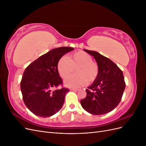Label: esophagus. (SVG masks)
Listing matches in <instances>:
<instances>
[{
	"label": "esophagus",
	"instance_id": "esophagus-1",
	"mask_svg": "<svg viewBox=\"0 0 146 146\" xmlns=\"http://www.w3.org/2000/svg\"><path fill=\"white\" fill-rule=\"evenodd\" d=\"M70 91H79L78 89H75V88H71V89L70 90Z\"/></svg>",
	"mask_w": 146,
	"mask_h": 146
}]
</instances>
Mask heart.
<instances>
[{
  "mask_svg": "<svg viewBox=\"0 0 146 146\" xmlns=\"http://www.w3.org/2000/svg\"><path fill=\"white\" fill-rule=\"evenodd\" d=\"M56 69L63 78H67L76 70V74L69 77L64 81L66 86L80 88L87 83L94 82L99 73V66L92 60L91 56L82 50L61 57L58 60Z\"/></svg>",
  "mask_w": 146,
  "mask_h": 146,
  "instance_id": "b5f03b06",
  "label": "heart"
}]
</instances>
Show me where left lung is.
<instances>
[{"mask_svg": "<svg viewBox=\"0 0 146 146\" xmlns=\"http://www.w3.org/2000/svg\"><path fill=\"white\" fill-rule=\"evenodd\" d=\"M94 56L99 68L98 78L86 90L80 101L83 108L94 115L108 113L120 103L125 88L122 70L114 62L99 52L84 49Z\"/></svg>", "mask_w": 146, "mask_h": 146, "instance_id": "8db88e82", "label": "left lung"}]
</instances>
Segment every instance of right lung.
I'll list each match as a JSON object with an SVG mask.
<instances>
[{"instance_id":"add662e5","label":"right lung","mask_w":146,"mask_h":146,"mask_svg":"<svg viewBox=\"0 0 146 146\" xmlns=\"http://www.w3.org/2000/svg\"><path fill=\"white\" fill-rule=\"evenodd\" d=\"M72 47H61L52 49L30 64L23 73L21 90L24 104L31 112L42 117L58 112L64 102L68 88L52 91L53 88L63 85L56 65Z\"/></svg>"}]
</instances>
